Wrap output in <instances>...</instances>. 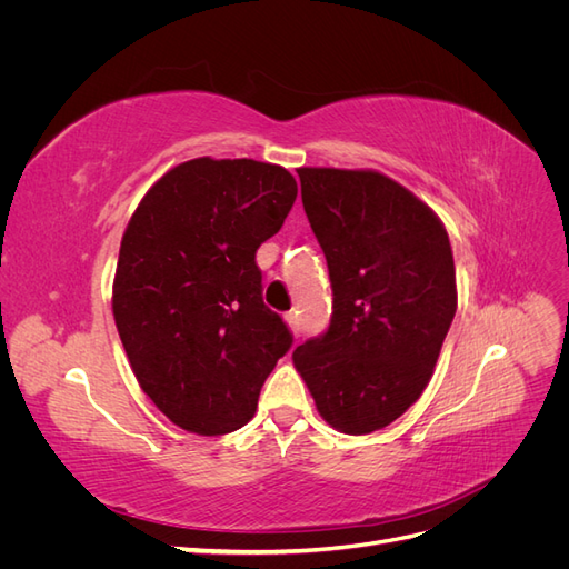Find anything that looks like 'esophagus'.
<instances>
[{
    "mask_svg": "<svg viewBox=\"0 0 569 569\" xmlns=\"http://www.w3.org/2000/svg\"><path fill=\"white\" fill-rule=\"evenodd\" d=\"M284 320H287V325H289V330L299 337V335H301V316H299V311H289V313L284 316Z\"/></svg>",
    "mask_w": 569,
    "mask_h": 569,
    "instance_id": "1",
    "label": "esophagus"
}]
</instances>
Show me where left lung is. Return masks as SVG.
Returning a JSON list of instances; mask_svg holds the SVG:
<instances>
[{"mask_svg":"<svg viewBox=\"0 0 569 569\" xmlns=\"http://www.w3.org/2000/svg\"><path fill=\"white\" fill-rule=\"evenodd\" d=\"M297 173L335 299L330 327L291 358L327 425L370 435L432 380L458 303L451 242L427 203L377 170Z\"/></svg>","mask_w":569,"mask_h":569,"instance_id":"8db88e82","label":"left lung"}]
</instances>
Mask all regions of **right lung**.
<instances>
[{"label":"right lung","mask_w":569,"mask_h":569,"mask_svg":"<svg viewBox=\"0 0 569 569\" xmlns=\"http://www.w3.org/2000/svg\"><path fill=\"white\" fill-rule=\"evenodd\" d=\"M297 192L282 166L201 157L170 168L128 222L116 327L142 391L187 432L244 427L295 341L263 303L256 251L280 232Z\"/></svg>","instance_id":"obj_1"}]
</instances>
